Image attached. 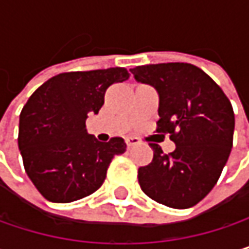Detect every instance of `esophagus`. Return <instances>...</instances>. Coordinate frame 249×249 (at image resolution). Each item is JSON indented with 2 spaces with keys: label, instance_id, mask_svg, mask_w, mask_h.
I'll use <instances>...</instances> for the list:
<instances>
[{
  "label": "esophagus",
  "instance_id": "1",
  "mask_svg": "<svg viewBox=\"0 0 249 249\" xmlns=\"http://www.w3.org/2000/svg\"><path fill=\"white\" fill-rule=\"evenodd\" d=\"M125 142H126V147L131 148V147H134V145H138V144H140V140L135 138V137H128V138L125 140Z\"/></svg>",
  "mask_w": 249,
  "mask_h": 249
}]
</instances>
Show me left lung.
I'll use <instances>...</instances> for the list:
<instances>
[{
	"label": "left lung",
	"mask_w": 249,
	"mask_h": 249,
	"mask_svg": "<svg viewBox=\"0 0 249 249\" xmlns=\"http://www.w3.org/2000/svg\"><path fill=\"white\" fill-rule=\"evenodd\" d=\"M135 80L159 93V132H169L176 150L138 169V183L153 200L174 209L200 202L216 184L232 148L235 117L224 90L189 63L144 65L131 69Z\"/></svg>",
	"instance_id": "left-lung-1"
}]
</instances>
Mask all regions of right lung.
<instances>
[{"label":"right lung","instance_id":"obj_1","mask_svg":"<svg viewBox=\"0 0 249 249\" xmlns=\"http://www.w3.org/2000/svg\"><path fill=\"white\" fill-rule=\"evenodd\" d=\"M129 77L124 68L69 72L44 82L27 101L18 128V148L27 176L50 202L69 203L98 190L126 144L115 137L98 141L86 118L98 114L107 89Z\"/></svg>","mask_w":249,"mask_h":249}]
</instances>
